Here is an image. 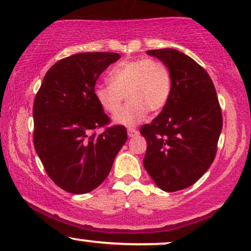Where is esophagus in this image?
I'll use <instances>...</instances> for the list:
<instances>
[{"label": "esophagus", "mask_w": 251, "mask_h": 251, "mask_svg": "<svg viewBox=\"0 0 251 251\" xmlns=\"http://www.w3.org/2000/svg\"><path fill=\"white\" fill-rule=\"evenodd\" d=\"M138 133H139L138 130H136V129H133V128H129L128 129V136L129 137H135L136 135H138Z\"/></svg>", "instance_id": "34e87169"}]
</instances>
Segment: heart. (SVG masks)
<instances>
[{
	"label": "heart",
	"instance_id": "heart-1",
	"mask_svg": "<svg viewBox=\"0 0 251 251\" xmlns=\"http://www.w3.org/2000/svg\"><path fill=\"white\" fill-rule=\"evenodd\" d=\"M108 81L109 85H96L95 99L106 113L115 114L126 96L128 104L114 116V121L126 126L142 121L149 111L160 112L173 89L169 68L162 61L149 58L121 61L109 71Z\"/></svg>",
	"mask_w": 251,
	"mask_h": 251
}]
</instances>
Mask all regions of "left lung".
I'll return each mask as SVG.
<instances>
[{"mask_svg": "<svg viewBox=\"0 0 251 251\" xmlns=\"http://www.w3.org/2000/svg\"><path fill=\"white\" fill-rule=\"evenodd\" d=\"M147 53L169 68L173 89L167 105L140 128L147 143L144 167L161 190L190 187L209 169L223 126L215 85L203 67L175 49Z\"/></svg>", "mask_w": 251, "mask_h": 251, "instance_id": "obj_1", "label": "left lung"}]
</instances>
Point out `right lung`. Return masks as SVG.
I'll return each instance as SVG.
<instances>
[{
  "label": "right lung",
  "mask_w": 251,
  "mask_h": 251,
  "mask_svg": "<svg viewBox=\"0 0 251 251\" xmlns=\"http://www.w3.org/2000/svg\"><path fill=\"white\" fill-rule=\"evenodd\" d=\"M121 56L83 52L60 59L47 72L34 99V147L54 184L73 194L98 187L128 139L123 126L111 120L94 96L96 81Z\"/></svg>",
  "instance_id": "1"
}]
</instances>
